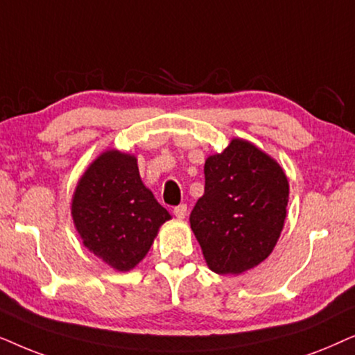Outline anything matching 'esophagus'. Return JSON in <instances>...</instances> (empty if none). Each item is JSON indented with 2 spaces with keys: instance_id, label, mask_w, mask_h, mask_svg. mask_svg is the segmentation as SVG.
<instances>
[{
  "instance_id": "1",
  "label": "esophagus",
  "mask_w": 355,
  "mask_h": 355,
  "mask_svg": "<svg viewBox=\"0 0 355 355\" xmlns=\"http://www.w3.org/2000/svg\"><path fill=\"white\" fill-rule=\"evenodd\" d=\"M187 211H188L187 205H178L173 207V214H175V217H178V219H185Z\"/></svg>"
}]
</instances>
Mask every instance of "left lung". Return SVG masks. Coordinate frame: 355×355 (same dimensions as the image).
<instances>
[{"label":"left lung","instance_id":"left-lung-1","mask_svg":"<svg viewBox=\"0 0 355 355\" xmlns=\"http://www.w3.org/2000/svg\"><path fill=\"white\" fill-rule=\"evenodd\" d=\"M289 182L279 164L242 139L205 164V195L190 214L207 266L217 274L254 268L276 247Z\"/></svg>","mask_w":355,"mask_h":355}]
</instances>
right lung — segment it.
Segmentation results:
<instances>
[{"label": "right lung", "mask_w": 355, "mask_h": 355, "mask_svg": "<svg viewBox=\"0 0 355 355\" xmlns=\"http://www.w3.org/2000/svg\"><path fill=\"white\" fill-rule=\"evenodd\" d=\"M83 242L116 271L135 268L170 214L143 185L136 157L107 150L76 188L71 207Z\"/></svg>", "instance_id": "add662e5"}]
</instances>
